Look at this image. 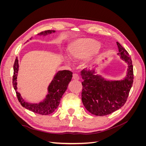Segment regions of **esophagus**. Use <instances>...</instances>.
Instances as JSON below:
<instances>
[{
  "instance_id": "1",
  "label": "esophagus",
  "mask_w": 146,
  "mask_h": 146,
  "mask_svg": "<svg viewBox=\"0 0 146 146\" xmlns=\"http://www.w3.org/2000/svg\"><path fill=\"white\" fill-rule=\"evenodd\" d=\"M73 79L74 80H78L80 79V77H79L78 75L77 74H73Z\"/></svg>"
}]
</instances>
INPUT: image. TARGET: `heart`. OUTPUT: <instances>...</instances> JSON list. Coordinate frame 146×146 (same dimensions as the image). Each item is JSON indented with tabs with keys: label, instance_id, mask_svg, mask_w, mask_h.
Masks as SVG:
<instances>
[{
	"label": "heart",
	"instance_id": "b5f03b06",
	"mask_svg": "<svg viewBox=\"0 0 146 146\" xmlns=\"http://www.w3.org/2000/svg\"><path fill=\"white\" fill-rule=\"evenodd\" d=\"M100 43L90 38H77L72 40L68 45V54H64V59L68 62L71 60L81 61L88 56L94 55L100 48Z\"/></svg>",
	"mask_w": 146,
	"mask_h": 146
}]
</instances>
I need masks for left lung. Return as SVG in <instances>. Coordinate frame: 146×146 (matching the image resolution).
I'll use <instances>...</instances> for the list:
<instances>
[{
  "label": "left lung",
  "instance_id": "left-lung-1",
  "mask_svg": "<svg viewBox=\"0 0 146 146\" xmlns=\"http://www.w3.org/2000/svg\"><path fill=\"white\" fill-rule=\"evenodd\" d=\"M117 55L128 65L126 76L119 80L105 79L97 74L95 66L92 70L81 71L83 90L82 100L88 111L96 116H103L121 108L126 102L133 82V70L129 53L118 42Z\"/></svg>",
  "mask_w": 146,
  "mask_h": 146
}]
</instances>
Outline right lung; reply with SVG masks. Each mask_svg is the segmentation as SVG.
Segmentation results:
<instances>
[{
    "label": "right lung",
    "mask_w": 146,
    "mask_h": 146,
    "mask_svg": "<svg viewBox=\"0 0 146 146\" xmlns=\"http://www.w3.org/2000/svg\"><path fill=\"white\" fill-rule=\"evenodd\" d=\"M55 30H48L39 33L37 35L46 36L52 33H55ZM31 39L32 38H30L29 40ZM19 67L18 59H17V57H16L14 66H13L14 74L13 77V85L16 91L17 99L21 105L30 111L42 114V115H47L55 111V110L58 107L62 96L67 90L69 82L71 81L72 72L68 70H59L58 72H57L55 74L49 85L48 86L47 93L44 99H43V100L39 103L33 104L28 102L22 98L19 92L17 91V77Z\"/></svg>",
    "instance_id": "obj_1"
}]
</instances>
